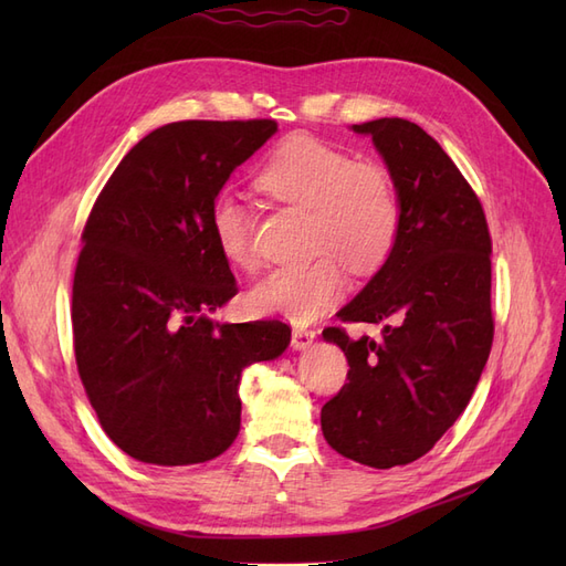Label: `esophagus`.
<instances>
[{
    "instance_id": "1",
    "label": "esophagus",
    "mask_w": 566,
    "mask_h": 566,
    "mask_svg": "<svg viewBox=\"0 0 566 566\" xmlns=\"http://www.w3.org/2000/svg\"><path fill=\"white\" fill-rule=\"evenodd\" d=\"M314 337H316L314 331L293 328V339H290V345H293V349H306V347H312Z\"/></svg>"
}]
</instances>
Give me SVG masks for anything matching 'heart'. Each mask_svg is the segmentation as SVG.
Returning a JSON list of instances; mask_svg holds the SVG:
<instances>
[{"instance_id": "b5f03b06", "label": "heart", "mask_w": 566, "mask_h": 566, "mask_svg": "<svg viewBox=\"0 0 566 566\" xmlns=\"http://www.w3.org/2000/svg\"><path fill=\"white\" fill-rule=\"evenodd\" d=\"M254 184L266 196L306 210V250L316 252L312 260L271 271L252 287L250 306L256 314L312 321L339 297L345 266L354 276H370L397 248L401 198L378 163H356L312 134H290L269 153ZM210 229L231 266H256L250 217L238 198H214Z\"/></svg>"}]
</instances>
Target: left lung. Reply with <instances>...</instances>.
Segmentation results:
<instances>
[{"label": "left lung", "mask_w": 566, "mask_h": 566, "mask_svg": "<svg viewBox=\"0 0 566 566\" xmlns=\"http://www.w3.org/2000/svg\"><path fill=\"white\" fill-rule=\"evenodd\" d=\"M354 132L382 153L401 198L387 264L342 323H385L382 337H323L347 356V385L321 408L325 441L349 460L389 470L430 451L472 399L493 345L491 233L482 202L430 134L403 117Z\"/></svg>", "instance_id": "obj_1"}]
</instances>
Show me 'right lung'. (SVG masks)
<instances>
[{"label":"right lung","instance_id":"1","mask_svg":"<svg viewBox=\"0 0 566 566\" xmlns=\"http://www.w3.org/2000/svg\"><path fill=\"white\" fill-rule=\"evenodd\" d=\"M276 119H181L117 165L82 231L73 279L80 380L117 449L153 465H193L241 432V373L283 354V321L208 316L238 285L210 229L233 169Z\"/></svg>","mask_w":566,"mask_h":566}]
</instances>
